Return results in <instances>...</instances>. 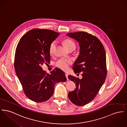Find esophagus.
Wrapping results in <instances>:
<instances>
[{"label": "esophagus", "instance_id": "esophagus-1", "mask_svg": "<svg viewBox=\"0 0 127 127\" xmlns=\"http://www.w3.org/2000/svg\"><path fill=\"white\" fill-rule=\"evenodd\" d=\"M65 76H66V77L67 80H69V79H68V74H65Z\"/></svg>", "mask_w": 127, "mask_h": 127}]
</instances>
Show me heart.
<instances>
[{
	"label": "heart",
	"mask_w": 127,
	"mask_h": 127,
	"mask_svg": "<svg viewBox=\"0 0 127 127\" xmlns=\"http://www.w3.org/2000/svg\"><path fill=\"white\" fill-rule=\"evenodd\" d=\"M64 43L68 50H70L71 49H75L76 44L73 40L71 39L67 38L64 41ZM55 41H53L51 43L50 47V53L51 54H52L54 52V51L56 47ZM71 61L69 60L65 59H60L55 63V65L57 67L63 70H66L68 69L69 65L71 64Z\"/></svg>",
	"instance_id": "obj_1"
}]
</instances>
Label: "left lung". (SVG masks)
<instances>
[{"mask_svg": "<svg viewBox=\"0 0 127 127\" xmlns=\"http://www.w3.org/2000/svg\"><path fill=\"white\" fill-rule=\"evenodd\" d=\"M66 35L78 42L80 52L73 69L75 74L83 73L81 79L68 76L76 86L74 91L68 93V97L74 104L83 106L93 100L105 81L107 75L105 51L100 40L91 34L77 32Z\"/></svg>", "mask_w": 127, "mask_h": 127, "instance_id": "1", "label": "left lung"}]
</instances>
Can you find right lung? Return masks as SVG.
<instances>
[{"label":"right lung","mask_w":127,"mask_h":127,"mask_svg":"<svg viewBox=\"0 0 127 127\" xmlns=\"http://www.w3.org/2000/svg\"><path fill=\"white\" fill-rule=\"evenodd\" d=\"M59 33L48 29H33L27 32L18 43L14 60L17 76L26 96L33 101L49 100L54 85L67 80L64 73L55 68L48 74L41 65L51 61L50 47Z\"/></svg>","instance_id":"1"}]
</instances>
